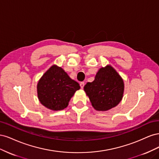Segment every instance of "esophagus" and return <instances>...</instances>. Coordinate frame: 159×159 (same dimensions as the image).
I'll list each match as a JSON object with an SVG mask.
<instances>
[{
    "instance_id": "1",
    "label": "esophagus",
    "mask_w": 159,
    "mask_h": 159,
    "mask_svg": "<svg viewBox=\"0 0 159 159\" xmlns=\"http://www.w3.org/2000/svg\"><path fill=\"white\" fill-rule=\"evenodd\" d=\"M80 85L81 88V89H83V88H84V85H85V83L84 82V81H81V82L80 84Z\"/></svg>"
}]
</instances>
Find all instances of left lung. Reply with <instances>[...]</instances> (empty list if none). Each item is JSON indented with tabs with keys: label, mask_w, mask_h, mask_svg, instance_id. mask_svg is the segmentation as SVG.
<instances>
[{
	"label": "left lung",
	"mask_w": 159,
	"mask_h": 159,
	"mask_svg": "<svg viewBox=\"0 0 159 159\" xmlns=\"http://www.w3.org/2000/svg\"><path fill=\"white\" fill-rule=\"evenodd\" d=\"M92 106L98 111H107L121 102L124 83L117 72L111 66L99 69L92 82L84 86Z\"/></svg>",
	"instance_id": "1"
}]
</instances>
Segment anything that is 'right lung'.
Masks as SVG:
<instances>
[{
    "label": "right lung",
    "instance_id": "1",
    "mask_svg": "<svg viewBox=\"0 0 159 159\" xmlns=\"http://www.w3.org/2000/svg\"><path fill=\"white\" fill-rule=\"evenodd\" d=\"M80 86L60 67L52 66L42 75L37 85L40 103L53 111L62 110L68 105L72 96Z\"/></svg>",
    "mask_w": 159,
    "mask_h": 159
}]
</instances>
